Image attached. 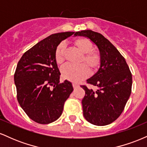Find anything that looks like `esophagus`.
Listing matches in <instances>:
<instances>
[{
  "label": "esophagus",
  "instance_id": "obj_1",
  "mask_svg": "<svg viewBox=\"0 0 147 147\" xmlns=\"http://www.w3.org/2000/svg\"><path fill=\"white\" fill-rule=\"evenodd\" d=\"M72 86H73L74 88H76L79 87V84H76V83H73V84H72Z\"/></svg>",
  "mask_w": 147,
  "mask_h": 147
}]
</instances>
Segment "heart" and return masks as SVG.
Wrapping results in <instances>:
<instances>
[{
    "instance_id": "b5f03b06",
    "label": "heart",
    "mask_w": 147,
    "mask_h": 147,
    "mask_svg": "<svg viewBox=\"0 0 147 147\" xmlns=\"http://www.w3.org/2000/svg\"><path fill=\"white\" fill-rule=\"evenodd\" d=\"M74 44L79 51L83 53L79 63H84L77 65L71 64L63 65L61 68V75L63 79L73 82H79L89 75V69L86 65L92 70H95L100 65L101 58L99 54L92 51L93 45L90 40L86 38H79L74 41ZM65 51V43L62 42L57 45L55 53V60L57 63H62L64 61Z\"/></svg>"
}]
</instances>
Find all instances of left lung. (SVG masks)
<instances>
[{"label":"left lung","instance_id":"obj_1","mask_svg":"<svg viewBox=\"0 0 147 147\" xmlns=\"http://www.w3.org/2000/svg\"><path fill=\"white\" fill-rule=\"evenodd\" d=\"M75 36L90 39L99 49L101 62L98 71L87 83L96 91L81 86L85 90L82 99L85 119L94 125L105 126L119 117L131 93L132 75L125 59L107 38L92 30L76 32Z\"/></svg>","mask_w":147,"mask_h":147}]
</instances>
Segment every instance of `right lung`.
Returning <instances> with one entry per match:
<instances>
[{"label": "right lung", "instance_id": "right-lung-1", "mask_svg": "<svg viewBox=\"0 0 147 147\" xmlns=\"http://www.w3.org/2000/svg\"><path fill=\"white\" fill-rule=\"evenodd\" d=\"M75 34H54L25 52L14 73L17 99L28 116L47 124L61 115L64 103L73 90L71 82L60 83V72L55 53L61 41Z\"/></svg>", "mask_w": 147, "mask_h": 147}]
</instances>
